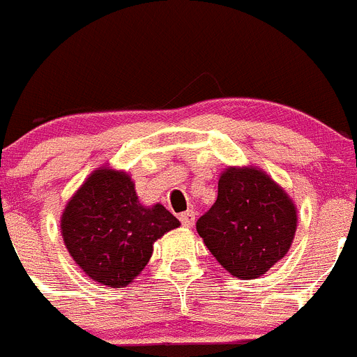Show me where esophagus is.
<instances>
[{
	"label": "esophagus",
	"instance_id": "1",
	"mask_svg": "<svg viewBox=\"0 0 357 357\" xmlns=\"http://www.w3.org/2000/svg\"><path fill=\"white\" fill-rule=\"evenodd\" d=\"M179 222L183 224V227H192V225L195 224V211H185L179 215Z\"/></svg>",
	"mask_w": 357,
	"mask_h": 357
}]
</instances>
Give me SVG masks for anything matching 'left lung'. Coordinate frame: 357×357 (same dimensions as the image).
Here are the masks:
<instances>
[{"label":"left lung","mask_w":357,"mask_h":357,"mask_svg":"<svg viewBox=\"0 0 357 357\" xmlns=\"http://www.w3.org/2000/svg\"><path fill=\"white\" fill-rule=\"evenodd\" d=\"M289 195L257 169H227L216 202L197 220V232L231 275L257 278L284 257L296 232Z\"/></svg>","instance_id":"1"}]
</instances>
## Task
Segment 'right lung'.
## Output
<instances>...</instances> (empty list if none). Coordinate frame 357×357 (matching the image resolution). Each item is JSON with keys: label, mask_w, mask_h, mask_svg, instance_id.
I'll return each mask as SVG.
<instances>
[{"label": "right lung", "mask_w": 357, "mask_h": 357, "mask_svg": "<svg viewBox=\"0 0 357 357\" xmlns=\"http://www.w3.org/2000/svg\"><path fill=\"white\" fill-rule=\"evenodd\" d=\"M179 227L172 213L139 202L125 172L98 169L66 204L63 241L73 261L95 282L126 287L148 264L153 243Z\"/></svg>", "instance_id": "add662e5"}]
</instances>
